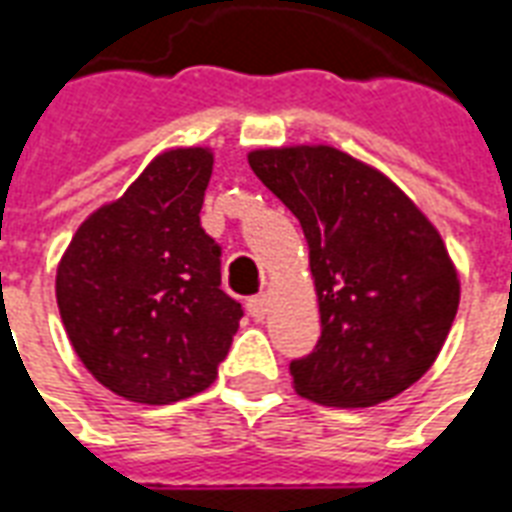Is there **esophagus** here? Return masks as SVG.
<instances>
[{
  "label": "esophagus",
  "instance_id": "obj_1",
  "mask_svg": "<svg viewBox=\"0 0 512 512\" xmlns=\"http://www.w3.org/2000/svg\"><path fill=\"white\" fill-rule=\"evenodd\" d=\"M246 309H249V314H252L255 320H266L268 295H252V298L246 301Z\"/></svg>",
  "mask_w": 512,
  "mask_h": 512
}]
</instances>
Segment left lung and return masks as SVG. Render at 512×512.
Returning a JSON list of instances; mask_svg holds the SVG:
<instances>
[{"instance_id":"obj_1","label":"left lung","mask_w":512,"mask_h":512,"mask_svg":"<svg viewBox=\"0 0 512 512\" xmlns=\"http://www.w3.org/2000/svg\"><path fill=\"white\" fill-rule=\"evenodd\" d=\"M249 168L301 222L320 342L290 363L325 407H374L437 361L461 285L439 230L385 173L333 146L249 151Z\"/></svg>"}]
</instances>
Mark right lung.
I'll return each mask as SVG.
<instances>
[{
  "label": "right lung",
  "instance_id": "add662e5",
  "mask_svg": "<svg viewBox=\"0 0 512 512\" xmlns=\"http://www.w3.org/2000/svg\"><path fill=\"white\" fill-rule=\"evenodd\" d=\"M214 154L168 149L83 219L56 268V304L97 382L138 404L206 391L241 304L219 290L222 249L200 227Z\"/></svg>",
  "mask_w": 512,
  "mask_h": 512
}]
</instances>
